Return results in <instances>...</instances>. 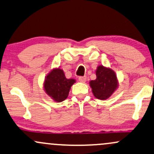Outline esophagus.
Listing matches in <instances>:
<instances>
[{"mask_svg":"<svg viewBox=\"0 0 154 154\" xmlns=\"http://www.w3.org/2000/svg\"><path fill=\"white\" fill-rule=\"evenodd\" d=\"M79 80L81 83H85L86 81V76H81L79 78Z\"/></svg>","mask_w":154,"mask_h":154,"instance_id":"esophagus-1","label":"esophagus"}]
</instances>
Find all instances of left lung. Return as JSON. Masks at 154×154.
Wrapping results in <instances>:
<instances>
[{"instance_id":"8db88e82","label":"left lung","mask_w":154,"mask_h":154,"mask_svg":"<svg viewBox=\"0 0 154 154\" xmlns=\"http://www.w3.org/2000/svg\"><path fill=\"white\" fill-rule=\"evenodd\" d=\"M97 79L89 82L96 98L104 100L110 97L118 87V80L115 71L111 68L99 66L96 70Z\"/></svg>"}]
</instances>
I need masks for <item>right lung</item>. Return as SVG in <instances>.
<instances>
[{"instance_id":"1","label":"right lung","mask_w":154,"mask_h":154,"mask_svg":"<svg viewBox=\"0 0 154 154\" xmlns=\"http://www.w3.org/2000/svg\"><path fill=\"white\" fill-rule=\"evenodd\" d=\"M75 80L68 79L61 68H53L45 78L43 87L46 94L55 102H61L67 99Z\"/></svg>"}]
</instances>
